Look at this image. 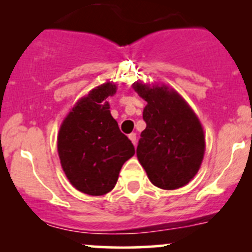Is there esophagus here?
Listing matches in <instances>:
<instances>
[{
  "label": "esophagus",
  "mask_w": 252,
  "mask_h": 252,
  "mask_svg": "<svg viewBox=\"0 0 252 252\" xmlns=\"http://www.w3.org/2000/svg\"><path fill=\"white\" fill-rule=\"evenodd\" d=\"M129 138H130V141H131V142H132V144H134V146H136V141H137V140H136V134H135V132H131V134L129 135Z\"/></svg>",
  "instance_id": "34e87169"
}]
</instances>
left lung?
I'll use <instances>...</instances> for the list:
<instances>
[{
  "instance_id": "obj_1",
  "label": "left lung",
  "mask_w": 252,
  "mask_h": 252,
  "mask_svg": "<svg viewBox=\"0 0 252 252\" xmlns=\"http://www.w3.org/2000/svg\"><path fill=\"white\" fill-rule=\"evenodd\" d=\"M132 88L147 102L146 129L136 154L153 185L162 189L185 186L198 173L205 153L201 123L178 92L168 86L136 82Z\"/></svg>"
}]
</instances>
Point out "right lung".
I'll list each match as a JSON object with an SVG mask.
<instances>
[{"label": "right lung", "mask_w": 252, "mask_h": 252, "mask_svg": "<svg viewBox=\"0 0 252 252\" xmlns=\"http://www.w3.org/2000/svg\"><path fill=\"white\" fill-rule=\"evenodd\" d=\"M116 85L105 83L78 100L58 135L60 163L70 182L89 195H103L116 185L126 160L135 154L131 141L121 132L106 98Z\"/></svg>", "instance_id": "1"}]
</instances>
